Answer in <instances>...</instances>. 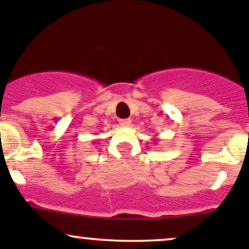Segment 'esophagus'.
<instances>
[{
    "label": "esophagus",
    "mask_w": 249,
    "mask_h": 249,
    "mask_svg": "<svg viewBox=\"0 0 249 249\" xmlns=\"http://www.w3.org/2000/svg\"><path fill=\"white\" fill-rule=\"evenodd\" d=\"M119 124H121L122 126H130L131 119H121V121H119Z\"/></svg>",
    "instance_id": "1"
}]
</instances>
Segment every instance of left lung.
I'll return each mask as SVG.
<instances>
[{
  "mask_svg": "<svg viewBox=\"0 0 249 249\" xmlns=\"http://www.w3.org/2000/svg\"><path fill=\"white\" fill-rule=\"evenodd\" d=\"M154 142H158V139H154Z\"/></svg>",
  "mask_w": 249,
  "mask_h": 249,
  "instance_id": "1",
  "label": "left lung"
}]
</instances>
